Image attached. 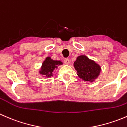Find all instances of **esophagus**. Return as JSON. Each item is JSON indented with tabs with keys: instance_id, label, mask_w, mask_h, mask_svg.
Instances as JSON below:
<instances>
[{
	"instance_id": "esophagus-1",
	"label": "esophagus",
	"mask_w": 127,
	"mask_h": 127,
	"mask_svg": "<svg viewBox=\"0 0 127 127\" xmlns=\"http://www.w3.org/2000/svg\"><path fill=\"white\" fill-rule=\"evenodd\" d=\"M64 63L66 64H69V60L68 58H65L64 60Z\"/></svg>"
}]
</instances>
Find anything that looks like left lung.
<instances>
[{
  "mask_svg": "<svg viewBox=\"0 0 127 127\" xmlns=\"http://www.w3.org/2000/svg\"><path fill=\"white\" fill-rule=\"evenodd\" d=\"M74 66L78 76L85 81H94L101 71L100 66L85 55L78 56Z\"/></svg>",
  "mask_w": 127,
  "mask_h": 127,
  "instance_id": "8db88e82",
  "label": "left lung"
}]
</instances>
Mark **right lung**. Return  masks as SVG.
Wrapping results in <instances>:
<instances>
[{
	"label": "right lung",
	"mask_w": 127,
	"mask_h": 127,
	"mask_svg": "<svg viewBox=\"0 0 127 127\" xmlns=\"http://www.w3.org/2000/svg\"><path fill=\"white\" fill-rule=\"evenodd\" d=\"M63 64V63L60 61H55L51 59L50 57H47L42 63L41 70L39 71L40 74L44 75L45 77H50L53 75V71L57 68L58 66Z\"/></svg>",
	"instance_id": "obj_1"
}]
</instances>
